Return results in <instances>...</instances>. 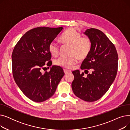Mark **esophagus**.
Segmentation results:
<instances>
[{"label":"esophagus","mask_w":130,"mask_h":130,"mask_svg":"<svg viewBox=\"0 0 130 130\" xmlns=\"http://www.w3.org/2000/svg\"><path fill=\"white\" fill-rule=\"evenodd\" d=\"M64 73H65V74H69V73H71V71H69V70H65V69H64Z\"/></svg>","instance_id":"esophagus-1"}]
</instances>
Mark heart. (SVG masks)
<instances>
[{"mask_svg":"<svg viewBox=\"0 0 130 130\" xmlns=\"http://www.w3.org/2000/svg\"><path fill=\"white\" fill-rule=\"evenodd\" d=\"M60 40L61 43L71 45L70 57H60L55 61V64L65 69H70L80 59L85 58L90 54L92 48L91 39L87 37H82L80 32L73 28L66 30ZM48 50L51 54L54 57L58 55L59 48L58 44L52 42L48 46Z\"/></svg>","mask_w":130,"mask_h":130,"instance_id":"heart-1","label":"heart"}]
</instances>
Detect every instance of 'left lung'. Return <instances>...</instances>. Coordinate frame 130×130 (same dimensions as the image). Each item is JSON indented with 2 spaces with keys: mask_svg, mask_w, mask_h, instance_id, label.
I'll use <instances>...</instances> for the list:
<instances>
[{
  "mask_svg": "<svg viewBox=\"0 0 130 130\" xmlns=\"http://www.w3.org/2000/svg\"><path fill=\"white\" fill-rule=\"evenodd\" d=\"M84 34L91 39L92 48L80 69L93 71L86 77L79 70L73 71L72 88L77 97L94 102L103 96L114 82L118 72V55L114 44L102 31L92 28Z\"/></svg>",
  "mask_w": 130,
  "mask_h": 130,
  "instance_id": "8db88e82",
  "label": "left lung"
}]
</instances>
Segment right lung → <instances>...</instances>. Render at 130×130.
<instances>
[{
	"label": "right lung",
	"instance_id": "right-lung-1",
	"mask_svg": "<svg viewBox=\"0 0 130 130\" xmlns=\"http://www.w3.org/2000/svg\"><path fill=\"white\" fill-rule=\"evenodd\" d=\"M63 29L62 27L33 28L24 34L13 48V78L20 90L34 102H42L52 97L64 75L62 68L55 65L50 72H42L45 65L52 64L48 46Z\"/></svg>",
	"mask_w": 130,
	"mask_h": 130
}]
</instances>
